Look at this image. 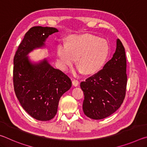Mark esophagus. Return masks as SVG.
Segmentation results:
<instances>
[{"label": "esophagus", "instance_id": "esophagus-1", "mask_svg": "<svg viewBox=\"0 0 147 147\" xmlns=\"http://www.w3.org/2000/svg\"><path fill=\"white\" fill-rule=\"evenodd\" d=\"M72 83H73V85L74 86H78V84H79V81L78 80H73V81H72Z\"/></svg>", "mask_w": 147, "mask_h": 147}]
</instances>
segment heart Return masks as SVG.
Segmentation results:
<instances>
[{"label": "heart", "mask_w": 147, "mask_h": 147, "mask_svg": "<svg viewBox=\"0 0 147 147\" xmlns=\"http://www.w3.org/2000/svg\"><path fill=\"white\" fill-rule=\"evenodd\" d=\"M109 53L106 39L91 34L72 36L67 44H59L56 50L59 66L67 70L76 59L78 71L86 74L96 73L102 67Z\"/></svg>", "instance_id": "heart-1"}]
</instances>
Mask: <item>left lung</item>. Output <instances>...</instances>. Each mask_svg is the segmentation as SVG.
Masks as SVG:
<instances>
[{
  "mask_svg": "<svg viewBox=\"0 0 147 147\" xmlns=\"http://www.w3.org/2000/svg\"><path fill=\"white\" fill-rule=\"evenodd\" d=\"M126 84L125 49L117 39L112 58L102 69L80 83L84 94V114L92 119L99 120L115 112L125 97Z\"/></svg>",
  "mask_w": 147,
  "mask_h": 147,
  "instance_id": "1",
  "label": "left lung"
}]
</instances>
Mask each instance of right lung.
<instances>
[{
	"mask_svg": "<svg viewBox=\"0 0 147 147\" xmlns=\"http://www.w3.org/2000/svg\"><path fill=\"white\" fill-rule=\"evenodd\" d=\"M58 32L53 27H32L25 34L13 58L16 96L24 110L38 121L54 117L59 99L72 86L68 76L52 67L46 58L32 63L27 56L33 50L45 47L47 38Z\"/></svg>",
	"mask_w": 147,
	"mask_h": 147,
	"instance_id": "right-lung-1",
	"label": "right lung"
}]
</instances>
